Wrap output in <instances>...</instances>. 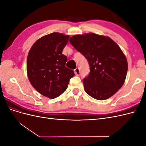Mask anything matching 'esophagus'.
<instances>
[{"mask_svg": "<svg viewBox=\"0 0 146 146\" xmlns=\"http://www.w3.org/2000/svg\"><path fill=\"white\" fill-rule=\"evenodd\" d=\"M74 72L76 75H77V76H79V75H80V69H79L78 68H77L74 70Z\"/></svg>", "mask_w": 146, "mask_h": 146, "instance_id": "1", "label": "esophagus"}]
</instances>
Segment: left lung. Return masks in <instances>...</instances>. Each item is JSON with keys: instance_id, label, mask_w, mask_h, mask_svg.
Segmentation results:
<instances>
[{"instance_id": "left-lung-1", "label": "left lung", "mask_w": 146, "mask_h": 146, "mask_svg": "<svg viewBox=\"0 0 146 146\" xmlns=\"http://www.w3.org/2000/svg\"><path fill=\"white\" fill-rule=\"evenodd\" d=\"M70 44L85 56L90 67L83 79L86 93L97 100L113 96L125 82L128 70L126 56L112 39L93 33L74 35Z\"/></svg>"}]
</instances>
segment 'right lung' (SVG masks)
Wrapping results in <instances>:
<instances>
[{
    "instance_id": "right-lung-1",
    "label": "right lung",
    "mask_w": 146,
    "mask_h": 146,
    "mask_svg": "<svg viewBox=\"0 0 146 146\" xmlns=\"http://www.w3.org/2000/svg\"><path fill=\"white\" fill-rule=\"evenodd\" d=\"M69 35L54 32L45 35L31 47L27 60L28 78L41 94L53 99L67 89L72 70L65 66L67 57L62 54Z\"/></svg>"
}]
</instances>
